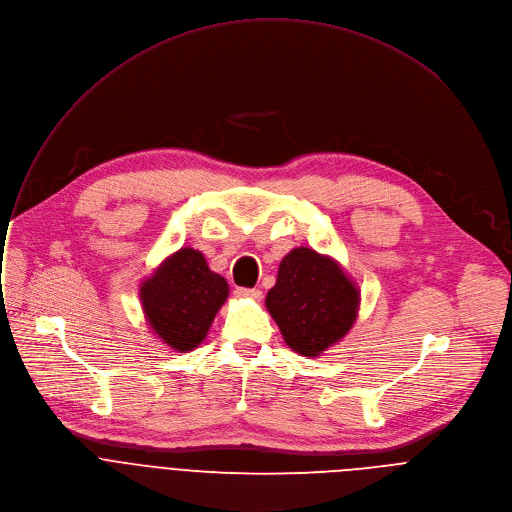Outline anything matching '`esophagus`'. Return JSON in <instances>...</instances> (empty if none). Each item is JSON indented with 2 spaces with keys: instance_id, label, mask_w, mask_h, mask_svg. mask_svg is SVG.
<instances>
[{
  "instance_id": "esophagus-1",
  "label": "esophagus",
  "mask_w": 512,
  "mask_h": 512,
  "mask_svg": "<svg viewBox=\"0 0 512 512\" xmlns=\"http://www.w3.org/2000/svg\"><path fill=\"white\" fill-rule=\"evenodd\" d=\"M236 295L242 297V299H260V297H262V291H260V289H244V287H238V289H236Z\"/></svg>"
}]
</instances>
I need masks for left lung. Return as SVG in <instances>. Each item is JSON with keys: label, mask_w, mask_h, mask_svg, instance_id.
<instances>
[{"label": "left lung", "mask_w": 512, "mask_h": 512, "mask_svg": "<svg viewBox=\"0 0 512 512\" xmlns=\"http://www.w3.org/2000/svg\"><path fill=\"white\" fill-rule=\"evenodd\" d=\"M360 291L333 258L295 248L278 266L266 309L291 350L317 358L337 344L358 317Z\"/></svg>", "instance_id": "1"}]
</instances>
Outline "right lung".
<instances>
[{
    "mask_svg": "<svg viewBox=\"0 0 512 512\" xmlns=\"http://www.w3.org/2000/svg\"><path fill=\"white\" fill-rule=\"evenodd\" d=\"M227 295L225 278L209 270L205 256L193 248L168 256L140 287L148 325L177 352H191L203 342Z\"/></svg>",
    "mask_w": 512,
    "mask_h": 512,
    "instance_id": "1",
    "label": "right lung"
}]
</instances>
